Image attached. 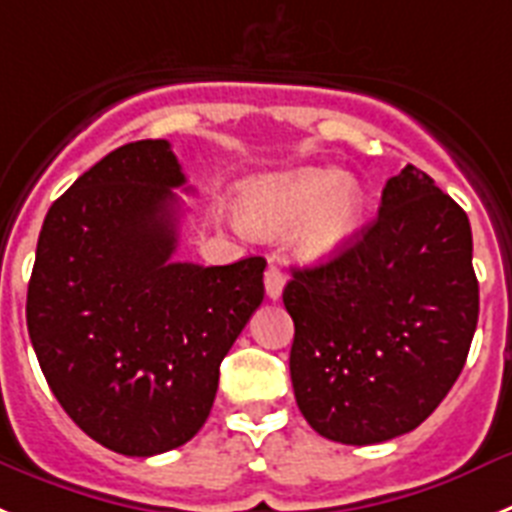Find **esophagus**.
<instances>
[{"label":"esophagus","mask_w":512,"mask_h":512,"mask_svg":"<svg viewBox=\"0 0 512 512\" xmlns=\"http://www.w3.org/2000/svg\"><path fill=\"white\" fill-rule=\"evenodd\" d=\"M283 286H286V275H283V270L278 268V265H270V268L265 270V293H268V299H281Z\"/></svg>","instance_id":"esophagus-1"}]
</instances>
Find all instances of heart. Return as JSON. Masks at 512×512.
I'll return each mask as SVG.
<instances>
[{
	"mask_svg": "<svg viewBox=\"0 0 512 512\" xmlns=\"http://www.w3.org/2000/svg\"><path fill=\"white\" fill-rule=\"evenodd\" d=\"M366 193L337 167L306 164L262 175L239 188L237 216L244 231L275 237L291 229V250L304 262L335 257L363 219Z\"/></svg>",
	"mask_w": 512,
	"mask_h": 512,
	"instance_id": "heart-1",
	"label": "heart"
}]
</instances>
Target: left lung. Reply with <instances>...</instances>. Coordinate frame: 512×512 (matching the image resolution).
<instances>
[{
  "mask_svg": "<svg viewBox=\"0 0 512 512\" xmlns=\"http://www.w3.org/2000/svg\"><path fill=\"white\" fill-rule=\"evenodd\" d=\"M296 404L319 435L371 446L428 420L459 379L479 317L464 208L417 167L379 216L283 288Z\"/></svg>",
  "mask_w": 512,
  "mask_h": 512,
  "instance_id": "left-lung-1",
  "label": "left lung"
}]
</instances>
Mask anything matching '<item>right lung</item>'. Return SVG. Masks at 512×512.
Masks as SVG:
<instances>
[{"label": "right lung", "instance_id": "right-lung-1", "mask_svg": "<svg viewBox=\"0 0 512 512\" xmlns=\"http://www.w3.org/2000/svg\"><path fill=\"white\" fill-rule=\"evenodd\" d=\"M182 185L170 141L121 146L48 208L35 250L25 317L43 376L123 456L172 451L203 428L221 361L265 296L262 257L172 260Z\"/></svg>", "mask_w": 512, "mask_h": 512}]
</instances>
